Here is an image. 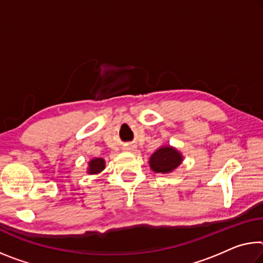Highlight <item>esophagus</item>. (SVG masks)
Instances as JSON below:
<instances>
[{"label":"esophagus","instance_id":"1","mask_svg":"<svg viewBox=\"0 0 263 263\" xmlns=\"http://www.w3.org/2000/svg\"><path fill=\"white\" fill-rule=\"evenodd\" d=\"M125 149H126V151H130V152H132V151H136V146H126L125 147Z\"/></svg>","mask_w":263,"mask_h":263}]
</instances>
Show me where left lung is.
I'll use <instances>...</instances> for the list:
<instances>
[{
  "label": "left lung",
  "mask_w": 263,
  "mask_h": 263,
  "mask_svg": "<svg viewBox=\"0 0 263 263\" xmlns=\"http://www.w3.org/2000/svg\"><path fill=\"white\" fill-rule=\"evenodd\" d=\"M184 161L182 153L171 145L160 146L149 157V167L156 173L168 174L177 170Z\"/></svg>",
  "instance_id": "1"
}]
</instances>
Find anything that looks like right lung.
<instances>
[{
    "label": "right lung",
    "mask_w": 263,
    "mask_h": 263,
    "mask_svg": "<svg viewBox=\"0 0 263 263\" xmlns=\"http://www.w3.org/2000/svg\"><path fill=\"white\" fill-rule=\"evenodd\" d=\"M105 168V160L103 158H93L87 162V174H99Z\"/></svg>",
    "instance_id": "obj_1"
}]
</instances>
